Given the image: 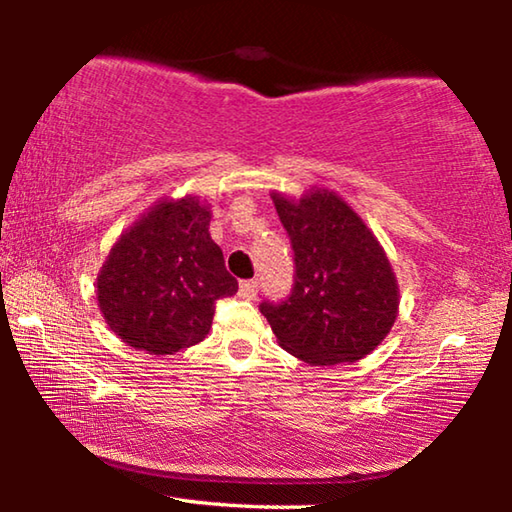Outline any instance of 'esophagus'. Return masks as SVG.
Masks as SVG:
<instances>
[{"label": "esophagus", "instance_id": "obj_1", "mask_svg": "<svg viewBox=\"0 0 512 512\" xmlns=\"http://www.w3.org/2000/svg\"><path fill=\"white\" fill-rule=\"evenodd\" d=\"M239 296L246 298V300L257 298V282H255V280L241 282V284H239Z\"/></svg>", "mask_w": 512, "mask_h": 512}]
</instances>
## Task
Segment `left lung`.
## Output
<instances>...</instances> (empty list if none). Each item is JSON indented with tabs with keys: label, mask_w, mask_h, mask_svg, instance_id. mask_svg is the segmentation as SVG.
<instances>
[{
	"label": "left lung",
	"mask_w": 512,
	"mask_h": 512,
	"mask_svg": "<svg viewBox=\"0 0 512 512\" xmlns=\"http://www.w3.org/2000/svg\"><path fill=\"white\" fill-rule=\"evenodd\" d=\"M271 198L296 262L291 296L259 305L277 343L311 366L363 359L391 332L400 307L384 248L329 189H311L300 201Z\"/></svg>",
	"instance_id": "8db88e82"
}]
</instances>
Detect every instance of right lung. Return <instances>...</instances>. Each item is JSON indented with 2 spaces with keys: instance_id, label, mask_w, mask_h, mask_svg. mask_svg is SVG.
<instances>
[{
  "instance_id": "add662e5",
  "label": "right lung",
  "mask_w": 512,
  "mask_h": 512,
  "mask_svg": "<svg viewBox=\"0 0 512 512\" xmlns=\"http://www.w3.org/2000/svg\"><path fill=\"white\" fill-rule=\"evenodd\" d=\"M210 219L198 196L164 198L112 246L97 275V300L108 327L131 348L173 354L201 343L216 300L237 293Z\"/></svg>"
}]
</instances>
